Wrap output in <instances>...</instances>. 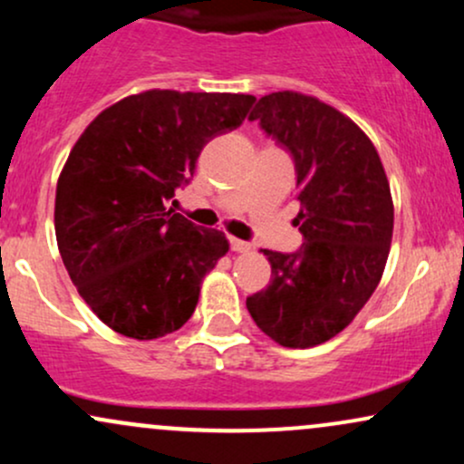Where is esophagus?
Segmentation results:
<instances>
[{"label": "esophagus", "instance_id": "34e87169", "mask_svg": "<svg viewBox=\"0 0 464 464\" xmlns=\"http://www.w3.org/2000/svg\"><path fill=\"white\" fill-rule=\"evenodd\" d=\"M228 244H231V250H236V253H248L250 250V244L244 242V239L228 237Z\"/></svg>", "mask_w": 464, "mask_h": 464}]
</instances>
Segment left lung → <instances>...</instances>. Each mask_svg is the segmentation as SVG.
Returning a JSON list of instances; mask_svg holds the SVG:
<instances>
[{"label": "left lung", "instance_id": "obj_1", "mask_svg": "<svg viewBox=\"0 0 464 464\" xmlns=\"http://www.w3.org/2000/svg\"><path fill=\"white\" fill-rule=\"evenodd\" d=\"M248 120L295 159L305 242L264 250L270 284L246 307L281 347H316L353 321L384 273L395 220L384 165L358 124L312 95H264Z\"/></svg>", "mask_w": 464, "mask_h": 464}]
</instances>
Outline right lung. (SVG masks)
Returning <instances> with one entry per match:
<instances>
[{"label":"right lung","mask_w":464,"mask_h":464,"mask_svg":"<svg viewBox=\"0 0 464 464\" xmlns=\"http://www.w3.org/2000/svg\"><path fill=\"white\" fill-rule=\"evenodd\" d=\"M244 93L152 89L102 111L69 152L56 185L54 227L73 285L121 335L154 340L189 321L228 242L168 202L194 177L200 150L237 129Z\"/></svg>","instance_id":"add662e5"}]
</instances>
